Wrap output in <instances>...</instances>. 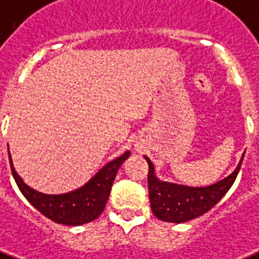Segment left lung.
I'll use <instances>...</instances> for the list:
<instances>
[{
	"mask_svg": "<svg viewBox=\"0 0 259 259\" xmlns=\"http://www.w3.org/2000/svg\"><path fill=\"white\" fill-rule=\"evenodd\" d=\"M244 152L239 165L228 177L213 185L204 188L177 185L170 182L159 181L154 176V166L147 157L148 163V197L154 215L159 220L170 223H184L188 220L204 215L220 201V198L231 188L239 173Z\"/></svg>",
	"mask_w": 259,
	"mask_h": 259,
	"instance_id": "1",
	"label": "left lung"
}]
</instances>
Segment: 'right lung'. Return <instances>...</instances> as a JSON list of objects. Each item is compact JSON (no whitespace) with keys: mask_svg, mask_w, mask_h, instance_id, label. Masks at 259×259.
<instances>
[{"mask_svg":"<svg viewBox=\"0 0 259 259\" xmlns=\"http://www.w3.org/2000/svg\"><path fill=\"white\" fill-rule=\"evenodd\" d=\"M128 157L130 152H124L121 157L104 166L86 185L65 194H44L31 189L16 173L15 167L12 165L11 154L9 162L12 174L20 192L41 215L55 223L81 226L93 222L101 215L111 194L117 170Z\"/></svg>","mask_w":259,"mask_h":259,"instance_id":"right-lung-1","label":"right lung"}]
</instances>
